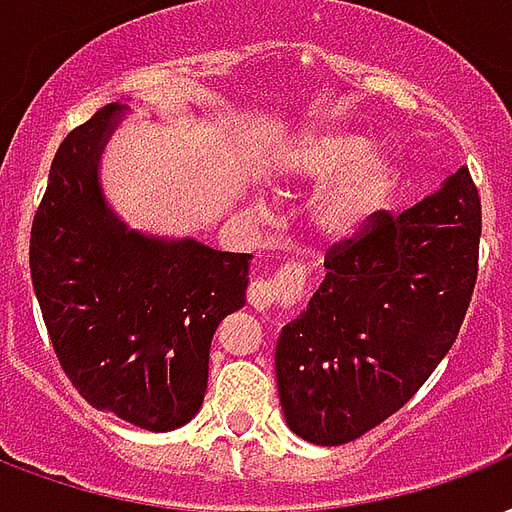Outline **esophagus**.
Here are the masks:
<instances>
[{"label":"esophagus","mask_w":512,"mask_h":512,"mask_svg":"<svg viewBox=\"0 0 512 512\" xmlns=\"http://www.w3.org/2000/svg\"><path fill=\"white\" fill-rule=\"evenodd\" d=\"M298 282V268H285L282 274H276L274 279H255L249 290H246V301L257 312H266L276 301V295L290 293Z\"/></svg>","instance_id":"esophagus-1"}]
</instances>
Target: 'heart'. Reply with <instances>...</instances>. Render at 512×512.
Instances as JSON below:
<instances>
[{
  "label": "heart",
  "mask_w": 512,
  "mask_h": 512,
  "mask_svg": "<svg viewBox=\"0 0 512 512\" xmlns=\"http://www.w3.org/2000/svg\"><path fill=\"white\" fill-rule=\"evenodd\" d=\"M380 140L355 127L306 132L276 165L279 192L326 187L309 208V227L323 244H344L363 233L399 187V168L377 154Z\"/></svg>",
  "instance_id": "b5f03b06"
}]
</instances>
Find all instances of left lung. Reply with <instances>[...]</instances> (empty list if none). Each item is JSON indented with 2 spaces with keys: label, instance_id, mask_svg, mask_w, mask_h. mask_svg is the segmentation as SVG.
Here are the masks:
<instances>
[{
  "label": "left lung",
  "instance_id": "8db88e82",
  "mask_svg": "<svg viewBox=\"0 0 512 512\" xmlns=\"http://www.w3.org/2000/svg\"><path fill=\"white\" fill-rule=\"evenodd\" d=\"M480 198L467 168L325 257V279L276 342L287 426L344 445L391 418L448 355L478 279Z\"/></svg>",
  "mask_w": 512,
  "mask_h": 512
}]
</instances>
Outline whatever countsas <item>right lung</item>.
I'll return each mask as SVG.
<instances>
[{
	"instance_id": "right-lung-1",
	"label": "right lung",
	"mask_w": 512,
	"mask_h": 512,
	"mask_svg": "<svg viewBox=\"0 0 512 512\" xmlns=\"http://www.w3.org/2000/svg\"><path fill=\"white\" fill-rule=\"evenodd\" d=\"M127 108L75 127L51 162L29 238L45 328L78 393L146 431L195 418L217 325L246 304L252 255L127 227L100 187V157Z\"/></svg>"
}]
</instances>
